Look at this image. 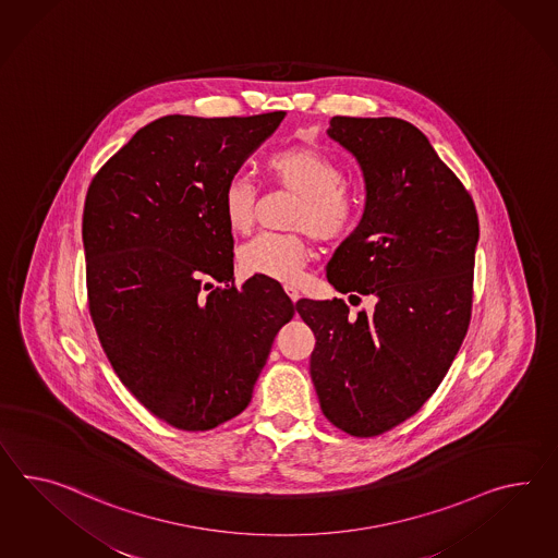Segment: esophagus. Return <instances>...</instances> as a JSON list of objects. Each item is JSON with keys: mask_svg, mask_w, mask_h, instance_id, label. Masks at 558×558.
Here are the masks:
<instances>
[{"mask_svg": "<svg viewBox=\"0 0 558 558\" xmlns=\"http://www.w3.org/2000/svg\"><path fill=\"white\" fill-rule=\"evenodd\" d=\"M286 293L289 295V300L293 301V303H298V300H300V291H298V287L286 286Z\"/></svg>", "mask_w": 558, "mask_h": 558, "instance_id": "1", "label": "esophagus"}]
</instances>
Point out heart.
<instances>
[{
  "instance_id": "obj_1",
  "label": "heart",
  "mask_w": 558,
  "mask_h": 558,
  "mask_svg": "<svg viewBox=\"0 0 558 558\" xmlns=\"http://www.w3.org/2000/svg\"><path fill=\"white\" fill-rule=\"evenodd\" d=\"M265 170L272 182L291 190L300 202L291 216L293 229L307 230L322 243H342L360 222L362 198L343 182L342 168L312 145H293L272 154ZM222 215L229 229L244 234L255 222V190L248 180L232 178L222 194ZM312 257L301 232H263L239 251L241 269L248 275L291 283Z\"/></svg>"
}]
</instances>
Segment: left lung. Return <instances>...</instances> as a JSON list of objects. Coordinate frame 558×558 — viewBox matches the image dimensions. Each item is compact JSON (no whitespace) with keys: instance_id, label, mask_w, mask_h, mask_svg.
Returning <instances> with one entry per match:
<instances>
[{"instance_id":"1","label":"left lung","mask_w":558,"mask_h":558,"mask_svg":"<svg viewBox=\"0 0 558 558\" xmlns=\"http://www.w3.org/2000/svg\"><path fill=\"white\" fill-rule=\"evenodd\" d=\"M328 135L366 184L364 216L329 258L328 281L376 303L357 315L336 298L295 307L314 331L310 372L326 418L374 437L413 416L458 356L480 222L468 190L411 123L331 117Z\"/></svg>"}]
</instances>
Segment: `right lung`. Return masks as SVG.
Masks as SVG:
<instances>
[{"mask_svg":"<svg viewBox=\"0 0 558 558\" xmlns=\"http://www.w3.org/2000/svg\"><path fill=\"white\" fill-rule=\"evenodd\" d=\"M283 117H161L86 192V291L100 345L129 392L178 429L243 413L295 314L275 279L234 287L222 215L225 187Z\"/></svg>","mask_w":558,"mask_h":558,"instance_id":"obj_1","label":"right lung"}]
</instances>
